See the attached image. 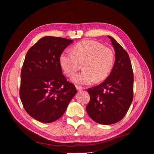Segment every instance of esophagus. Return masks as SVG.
<instances>
[{
  "label": "esophagus",
  "instance_id": "esophagus-1",
  "mask_svg": "<svg viewBox=\"0 0 154 154\" xmlns=\"http://www.w3.org/2000/svg\"><path fill=\"white\" fill-rule=\"evenodd\" d=\"M76 89H77V91H80V90H83V88L82 87H80V86H76Z\"/></svg>",
  "mask_w": 154,
  "mask_h": 154
}]
</instances>
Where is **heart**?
I'll list each match as a JSON object with an SVG mask.
<instances>
[{"label": "heart", "mask_w": 154, "mask_h": 154, "mask_svg": "<svg viewBox=\"0 0 154 154\" xmlns=\"http://www.w3.org/2000/svg\"><path fill=\"white\" fill-rule=\"evenodd\" d=\"M60 63L64 74L72 77L83 65V71L75 75L72 80L75 84L90 85L104 80L110 73L114 64V54L110 48L95 40L80 42L72 52H63Z\"/></svg>", "instance_id": "b5f03b06"}]
</instances>
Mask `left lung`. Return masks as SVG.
<instances>
[{"mask_svg":"<svg viewBox=\"0 0 154 154\" xmlns=\"http://www.w3.org/2000/svg\"><path fill=\"white\" fill-rule=\"evenodd\" d=\"M116 61L109 77L99 85L88 88L90 101L87 112L94 122L111 125L127 113L133 99V72L129 55L111 36Z\"/></svg>","mask_w":154,"mask_h":154,"instance_id":"8db88e82","label":"left lung"}]
</instances>
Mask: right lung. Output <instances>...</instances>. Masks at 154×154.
I'll return each mask as SVG.
<instances>
[{
  "label": "right lung",
  "instance_id": "right-lung-1",
  "mask_svg": "<svg viewBox=\"0 0 154 154\" xmlns=\"http://www.w3.org/2000/svg\"><path fill=\"white\" fill-rule=\"evenodd\" d=\"M72 40L45 36L27 52L21 72L20 96L30 116L43 122L60 119L77 93L63 74L60 57Z\"/></svg>",
  "mask_w": 154,
  "mask_h": 154
}]
</instances>
